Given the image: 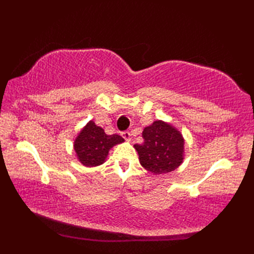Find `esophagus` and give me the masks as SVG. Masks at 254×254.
Instances as JSON below:
<instances>
[{"instance_id": "esophagus-1", "label": "esophagus", "mask_w": 254, "mask_h": 254, "mask_svg": "<svg viewBox=\"0 0 254 254\" xmlns=\"http://www.w3.org/2000/svg\"><path fill=\"white\" fill-rule=\"evenodd\" d=\"M121 135L123 136V138L126 139V141H127V142H130L131 141V136H132V134L128 132V131H126V132H122V134Z\"/></svg>"}]
</instances>
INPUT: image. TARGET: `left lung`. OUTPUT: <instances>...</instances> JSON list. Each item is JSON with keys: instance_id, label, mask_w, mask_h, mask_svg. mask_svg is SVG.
<instances>
[{"instance_id": "1", "label": "left lung", "mask_w": 254, "mask_h": 254, "mask_svg": "<svg viewBox=\"0 0 254 254\" xmlns=\"http://www.w3.org/2000/svg\"><path fill=\"white\" fill-rule=\"evenodd\" d=\"M143 144H135L139 163L155 175L168 174L176 170L183 161L185 138L170 123L154 121L144 128Z\"/></svg>"}]
</instances>
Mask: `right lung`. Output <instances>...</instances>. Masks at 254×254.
I'll return each mask as SVG.
<instances>
[{"mask_svg":"<svg viewBox=\"0 0 254 254\" xmlns=\"http://www.w3.org/2000/svg\"><path fill=\"white\" fill-rule=\"evenodd\" d=\"M124 139L118 135H107L104 128L89 121L78 133L74 141V150L77 159L86 167H95L104 164L109 150Z\"/></svg>","mask_w":254,"mask_h":254,"instance_id":"obj_1","label":"right lung"}]
</instances>
